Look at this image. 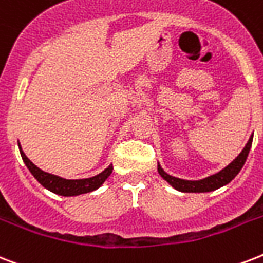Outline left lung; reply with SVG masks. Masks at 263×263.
<instances>
[{"label": "left lung", "mask_w": 263, "mask_h": 263, "mask_svg": "<svg viewBox=\"0 0 263 263\" xmlns=\"http://www.w3.org/2000/svg\"><path fill=\"white\" fill-rule=\"evenodd\" d=\"M252 138H254V134L250 136L247 145L244 146L241 153L238 154L237 157L234 158L229 165H226L223 170H220V171L215 172V174H212V175L207 176V178H203V179H180V178H176V176L167 174L161 168L160 164L157 165V171L164 180H167L174 189L179 190L182 193H208V192H214V190L219 189L222 186L230 183L237 176L238 172L241 171V168H243L244 163H246V160L248 157V153H250V149H251Z\"/></svg>", "instance_id": "obj_1"}]
</instances>
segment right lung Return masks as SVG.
I'll list each match as a JSON object with an SVG mask.
<instances>
[{"label": "right lung", "instance_id": "add662e5", "mask_svg": "<svg viewBox=\"0 0 263 263\" xmlns=\"http://www.w3.org/2000/svg\"><path fill=\"white\" fill-rule=\"evenodd\" d=\"M17 145H19L20 156L23 158L26 167L29 168V171L31 172V175H33L45 189H48L49 192H52V193L59 194V196L71 197V196H80V194L93 192V190L99 189L100 186L103 185V182L109 178L110 174L113 172V164H110L106 170H103V171L100 172V174H98V175L91 176V178H84V179H65V178H62V176L53 175V174L43 171V170H40L37 165H34L29 158H27L25 152L22 150L20 143H17Z\"/></svg>", "mask_w": 263, "mask_h": 263}]
</instances>
